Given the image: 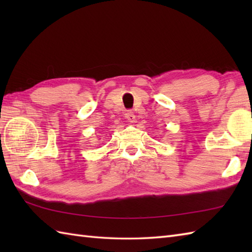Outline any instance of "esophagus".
Wrapping results in <instances>:
<instances>
[{
  "label": "esophagus",
  "mask_w": 252,
  "mask_h": 252,
  "mask_svg": "<svg viewBox=\"0 0 252 252\" xmlns=\"http://www.w3.org/2000/svg\"><path fill=\"white\" fill-rule=\"evenodd\" d=\"M125 117H126V119L129 121V122H131V123H133L135 121V115H134V112H132L131 110H127L126 112V115H125Z\"/></svg>",
  "instance_id": "1"
}]
</instances>
